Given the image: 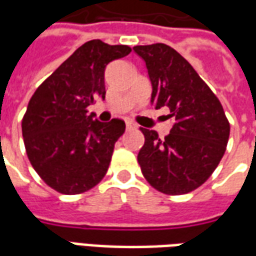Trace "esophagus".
<instances>
[{
  "instance_id": "34e87169",
  "label": "esophagus",
  "mask_w": 256,
  "mask_h": 256,
  "mask_svg": "<svg viewBox=\"0 0 256 256\" xmlns=\"http://www.w3.org/2000/svg\"><path fill=\"white\" fill-rule=\"evenodd\" d=\"M126 128L128 130H132V128H136V124L133 122H126Z\"/></svg>"
}]
</instances>
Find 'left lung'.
I'll return each instance as SVG.
<instances>
[{"instance_id":"obj_1","label":"left lung","mask_w":256,"mask_h":256,"mask_svg":"<svg viewBox=\"0 0 256 256\" xmlns=\"http://www.w3.org/2000/svg\"><path fill=\"white\" fill-rule=\"evenodd\" d=\"M144 58L150 84V104L166 106L172 118L170 134L141 128L144 146L137 160L156 190L176 196L202 186L225 154L230 124L218 97L185 58L164 44L134 46Z\"/></svg>"}]
</instances>
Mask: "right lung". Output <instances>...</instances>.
<instances>
[{"label": "right lung", "instance_id": "obj_1", "mask_svg": "<svg viewBox=\"0 0 256 256\" xmlns=\"http://www.w3.org/2000/svg\"><path fill=\"white\" fill-rule=\"evenodd\" d=\"M132 52L128 45L93 40L78 48L42 82L28 101L22 133L31 166L42 181L63 194L94 188L106 174L114 146L124 133L120 119L101 123L88 115L106 98L108 63Z\"/></svg>", "mask_w": 256, "mask_h": 256}]
</instances>
